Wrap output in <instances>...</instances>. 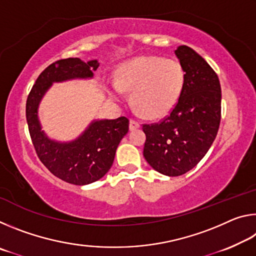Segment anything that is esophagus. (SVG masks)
<instances>
[{
	"mask_svg": "<svg viewBox=\"0 0 256 256\" xmlns=\"http://www.w3.org/2000/svg\"><path fill=\"white\" fill-rule=\"evenodd\" d=\"M140 128V123L136 120H130V130H136Z\"/></svg>",
	"mask_w": 256,
	"mask_h": 256,
	"instance_id": "obj_1",
	"label": "esophagus"
}]
</instances>
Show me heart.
I'll return each mask as SVG.
<instances>
[{
	"label": "heart",
	"instance_id": "b5f03b06",
	"mask_svg": "<svg viewBox=\"0 0 256 256\" xmlns=\"http://www.w3.org/2000/svg\"><path fill=\"white\" fill-rule=\"evenodd\" d=\"M185 84V71L176 60L138 56L120 64L110 92L120 97L131 92V102L148 118L168 114L178 102Z\"/></svg>",
	"mask_w": 256,
	"mask_h": 256
}]
</instances>
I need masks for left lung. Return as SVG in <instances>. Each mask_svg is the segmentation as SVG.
I'll list each match as a JSON object with an SVG mask.
<instances>
[{
	"label": "left lung",
	"instance_id": "8db88e82",
	"mask_svg": "<svg viewBox=\"0 0 256 256\" xmlns=\"http://www.w3.org/2000/svg\"><path fill=\"white\" fill-rule=\"evenodd\" d=\"M175 55L185 71V84L170 114L144 124V156L154 170L180 176L192 170L214 144L222 118V88L206 60L188 46Z\"/></svg>",
	"mask_w": 256,
	"mask_h": 256
}]
</instances>
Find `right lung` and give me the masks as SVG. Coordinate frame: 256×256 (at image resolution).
<instances>
[{
	"mask_svg": "<svg viewBox=\"0 0 256 256\" xmlns=\"http://www.w3.org/2000/svg\"><path fill=\"white\" fill-rule=\"evenodd\" d=\"M99 66L97 60L78 58L52 63L37 78L27 98L26 118L32 144L40 162L52 174L74 185L94 183L105 176L114 162L116 149L128 131V120H94L81 136L70 142L52 140L42 130L38 107L54 82L92 79Z\"/></svg>",
	"mask_w": 256,
	"mask_h": 256,
	"instance_id": "add662e5",
	"label": "right lung"
}]
</instances>
